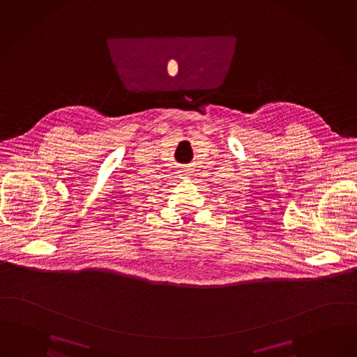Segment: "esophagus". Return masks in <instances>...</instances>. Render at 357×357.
Here are the masks:
<instances>
[{
    "instance_id": "1",
    "label": "esophagus",
    "mask_w": 357,
    "mask_h": 357,
    "mask_svg": "<svg viewBox=\"0 0 357 357\" xmlns=\"http://www.w3.org/2000/svg\"><path fill=\"white\" fill-rule=\"evenodd\" d=\"M182 174H183L185 178H190V175H191V168L185 166V167L182 168Z\"/></svg>"
}]
</instances>
